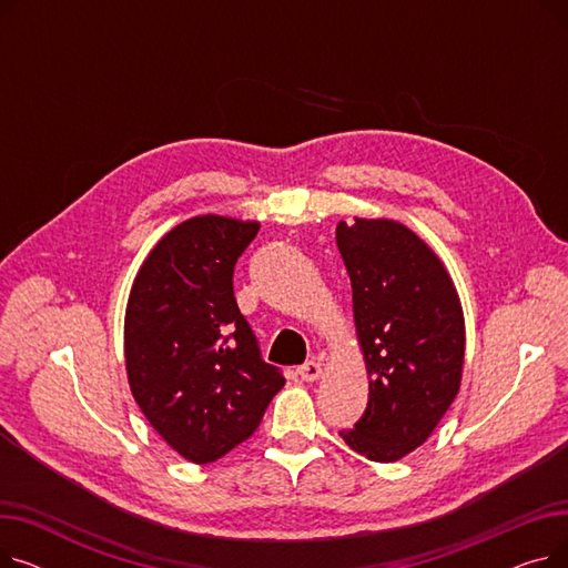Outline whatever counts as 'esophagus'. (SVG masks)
Here are the masks:
<instances>
[{"label": "esophagus", "instance_id": "esophagus-1", "mask_svg": "<svg viewBox=\"0 0 568 568\" xmlns=\"http://www.w3.org/2000/svg\"><path fill=\"white\" fill-rule=\"evenodd\" d=\"M320 375H322V364L315 362V359H311V362H306L304 366H300V377H302L304 382H315Z\"/></svg>", "mask_w": 568, "mask_h": 568}]
</instances>
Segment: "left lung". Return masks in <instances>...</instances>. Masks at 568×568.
Masks as SVG:
<instances>
[{
  "mask_svg": "<svg viewBox=\"0 0 568 568\" xmlns=\"http://www.w3.org/2000/svg\"><path fill=\"white\" fill-rule=\"evenodd\" d=\"M368 371V405L341 437L375 463L422 446L460 389L465 317L444 262L407 225L354 219L336 227Z\"/></svg>",
  "mask_w": 568,
  "mask_h": 568,
  "instance_id": "left-lung-1",
  "label": "left lung"
}]
</instances>
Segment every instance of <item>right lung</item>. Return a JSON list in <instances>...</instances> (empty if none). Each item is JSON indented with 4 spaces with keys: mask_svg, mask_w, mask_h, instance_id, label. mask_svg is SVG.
I'll return each mask as SVG.
<instances>
[{
    "mask_svg": "<svg viewBox=\"0 0 568 568\" xmlns=\"http://www.w3.org/2000/svg\"><path fill=\"white\" fill-rule=\"evenodd\" d=\"M255 221L195 216L172 227L133 281L124 356L146 422L195 465L214 463L260 426L285 377L264 364L239 313L234 264Z\"/></svg>",
    "mask_w": 568,
    "mask_h": 568,
    "instance_id": "right-lung-1",
    "label": "right lung"
}]
</instances>
